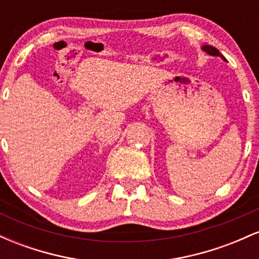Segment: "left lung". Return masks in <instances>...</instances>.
<instances>
[{"instance_id":"1","label":"left lung","mask_w":259,"mask_h":259,"mask_svg":"<svg viewBox=\"0 0 259 259\" xmlns=\"http://www.w3.org/2000/svg\"><path fill=\"white\" fill-rule=\"evenodd\" d=\"M202 50H203L204 52H207L208 55H210V56H219V57H222L223 59H224L225 61V58L223 57V55L221 52L218 51V50L215 49V47H213V46H209V45H204L203 47H202Z\"/></svg>"}]
</instances>
